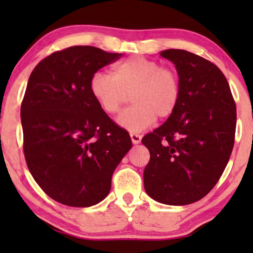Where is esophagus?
Here are the masks:
<instances>
[{
	"label": "esophagus",
	"mask_w": 253,
	"mask_h": 253,
	"mask_svg": "<svg viewBox=\"0 0 253 253\" xmlns=\"http://www.w3.org/2000/svg\"><path fill=\"white\" fill-rule=\"evenodd\" d=\"M130 139H132L133 144H139L141 141V135L136 134V133H130Z\"/></svg>",
	"instance_id": "34e87169"
}]
</instances>
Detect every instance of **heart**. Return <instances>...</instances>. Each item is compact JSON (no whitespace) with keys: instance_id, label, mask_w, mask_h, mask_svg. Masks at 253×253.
<instances>
[{"instance_id":"heart-1","label":"heart","mask_w":253,"mask_h":253,"mask_svg":"<svg viewBox=\"0 0 253 253\" xmlns=\"http://www.w3.org/2000/svg\"><path fill=\"white\" fill-rule=\"evenodd\" d=\"M89 86L100 108L109 115L120 112L132 95L134 104L118 118V124L129 132L146 129L157 118H170L181 98V81L175 69L143 56L117 63L113 75L95 72Z\"/></svg>"}]
</instances>
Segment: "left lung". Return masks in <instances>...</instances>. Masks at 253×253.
<instances>
[{"instance_id": "obj_1", "label": "left lung", "mask_w": 253, "mask_h": 253, "mask_svg": "<svg viewBox=\"0 0 253 253\" xmlns=\"http://www.w3.org/2000/svg\"><path fill=\"white\" fill-rule=\"evenodd\" d=\"M161 56L176 65L181 98L175 113L141 139L150 151L144 187L161 203L190 205L213 189L228 163L236 102L215 64L185 50L170 48Z\"/></svg>"}]
</instances>
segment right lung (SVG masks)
Here are the masks:
<instances>
[{"label":"right lung","instance_id":"add662e5","mask_svg":"<svg viewBox=\"0 0 253 253\" xmlns=\"http://www.w3.org/2000/svg\"><path fill=\"white\" fill-rule=\"evenodd\" d=\"M121 56L71 46L32 71L21 103L25 159L54 201L70 207L102 201L115 168L132 147L128 132L100 108L89 86L95 72Z\"/></svg>","mask_w":253,"mask_h":253}]
</instances>
